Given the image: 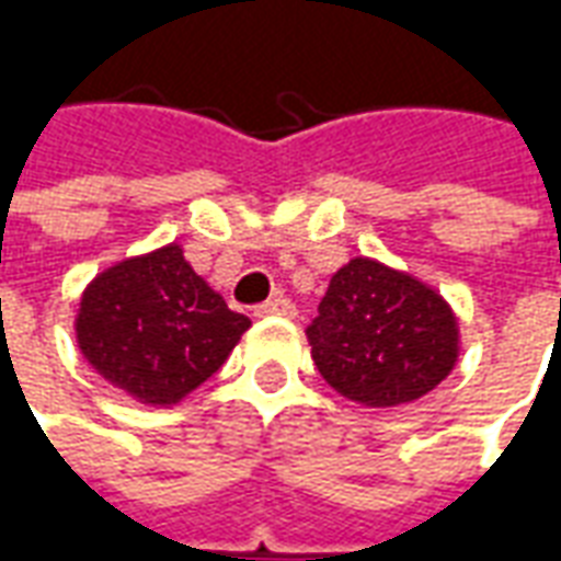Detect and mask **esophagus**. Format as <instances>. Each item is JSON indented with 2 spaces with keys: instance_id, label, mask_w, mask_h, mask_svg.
<instances>
[{
  "instance_id": "34e87169",
  "label": "esophagus",
  "mask_w": 561,
  "mask_h": 561,
  "mask_svg": "<svg viewBox=\"0 0 561 561\" xmlns=\"http://www.w3.org/2000/svg\"><path fill=\"white\" fill-rule=\"evenodd\" d=\"M255 316L257 318H273V316L294 318V316H297V309H294V304L288 300V297H273V300H267V304L257 306Z\"/></svg>"
}]
</instances>
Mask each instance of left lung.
I'll return each instance as SVG.
<instances>
[{
	"mask_svg": "<svg viewBox=\"0 0 561 561\" xmlns=\"http://www.w3.org/2000/svg\"><path fill=\"white\" fill-rule=\"evenodd\" d=\"M306 336L324 381L366 409L421 400L459 360V321L445 297L366 255L333 273Z\"/></svg>",
	"mask_w": 561,
	"mask_h": 561,
	"instance_id": "obj_1",
	"label": "left lung"
}]
</instances>
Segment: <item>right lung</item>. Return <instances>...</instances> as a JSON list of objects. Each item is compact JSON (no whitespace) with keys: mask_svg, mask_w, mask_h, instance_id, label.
Listing matches in <instances>:
<instances>
[{"mask_svg":"<svg viewBox=\"0 0 561 561\" xmlns=\"http://www.w3.org/2000/svg\"><path fill=\"white\" fill-rule=\"evenodd\" d=\"M252 321L231 312L168 243L102 270L80 294L75 336L87 364L131 400L171 409L219 369Z\"/></svg>","mask_w":561,"mask_h":561,"instance_id":"add662e5","label":"right lung"}]
</instances>
